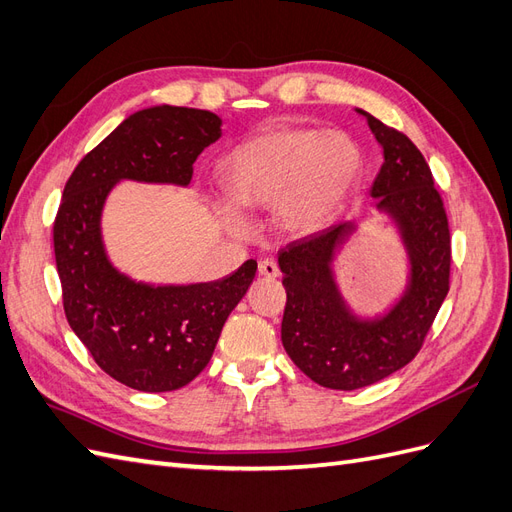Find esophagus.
<instances>
[{
  "label": "esophagus",
  "instance_id": "obj_1",
  "mask_svg": "<svg viewBox=\"0 0 512 512\" xmlns=\"http://www.w3.org/2000/svg\"><path fill=\"white\" fill-rule=\"evenodd\" d=\"M258 273L262 277H277V275H280V267L275 265V260L265 258V260L258 262Z\"/></svg>",
  "mask_w": 512,
  "mask_h": 512
}]
</instances>
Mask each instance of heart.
Segmentation results:
<instances>
[{
	"label": "heart",
	"mask_w": 512,
	"mask_h": 512,
	"mask_svg": "<svg viewBox=\"0 0 512 512\" xmlns=\"http://www.w3.org/2000/svg\"><path fill=\"white\" fill-rule=\"evenodd\" d=\"M363 173V151L346 132L318 128H273L228 153L224 175L235 203L250 209L275 207L290 235H312L346 205ZM226 220L245 228L235 205Z\"/></svg>",
	"instance_id": "b5f03b06"
}]
</instances>
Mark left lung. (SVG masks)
Segmentation results:
<instances>
[{"instance_id":"left-lung-1","label":"left lung","mask_w":512,"mask_h":512,"mask_svg":"<svg viewBox=\"0 0 512 512\" xmlns=\"http://www.w3.org/2000/svg\"><path fill=\"white\" fill-rule=\"evenodd\" d=\"M384 162L371 185L376 209L395 222L410 260L404 294L376 318L356 316L335 282V252L354 222L288 243L277 256L284 273L282 344L307 378L335 391L363 389L408 365L421 350L451 277V232L429 164L410 138L365 111Z\"/></svg>"}]
</instances>
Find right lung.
Returning a JSON list of instances; mask_svg holds the SVG:
<instances>
[{"instance_id":"1","label":"right lung","mask_w":512,"mask_h":512,"mask_svg":"<svg viewBox=\"0 0 512 512\" xmlns=\"http://www.w3.org/2000/svg\"><path fill=\"white\" fill-rule=\"evenodd\" d=\"M222 136L200 108H143L91 149L70 175L53 224L55 262L72 331L108 376L143 393L177 391L211 361L256 260L222 280L188 286L134 282L108 260L102 209L121 179L190 185L194 162Z\"/></svg>"}]
</instances>
